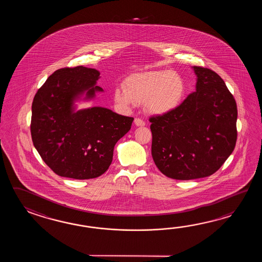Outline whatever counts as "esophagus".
<instances>
[{"label": "esophagus", "mask_w": 262, "mask_h": 262, "mask_svg": "<svg viewBox=\"0 0 262 262\" xmlns=\"http://www.w3.org/2000/svg\"><path fill=\"white\" fill-rule=\"evenodd\" d=\"M135 124L137 125V126H144L145 122L143 120H141V119H139V118H136L135 119Z\"/></svg>", "instance_id": "obj_1"}]
</instances>
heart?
Listing matches in <instances>:
<instances>
[{
	"mask_svg": "<svg viewBox=\"0 0 262 262\" xmlns=\"http://www.w3.org/2000/svg\"><path fill=\"white\" fill-rule=\"evenodd\" d=\"M185 94V82L178 73L159 70L137 73L124 80V87L113 92L115 102L123 106L145 103L154 114L172 112L181 104Z\"/></svg>",
	"mask_w": 262,
	"mask_h": 262,
	"instance_id": "heart-1",
	"label": "heart"
}]
</instances>
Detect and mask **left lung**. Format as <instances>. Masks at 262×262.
I'll return each mask as SVG.
<instances>
[{"mask_svg": "<svg viewBox=\"0 0 262 262\" xmlns=\"http://www.w3.org/2000/svg\"><path fill=\"white\" fill-rule=\"evenodd\" d=\"M196 91L172 112L149 119L151 156L164 175L175 180L216 172L237 141V105L217 73L194 67Z\"/></svg>", "mask_w": 262, "mask_h": 262, "instance_id": "left-lung-1", "label": "left lung"}]
</instances>
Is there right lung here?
<instances>
[{
	"instance_id": "1",
	"label": "right lung",
	"mask_w": 262,
	"mask_h": 262,
	"mask_svg": "<svg viewBox=\"0 0 262 262\" xmlns=\"http://www.w3.org/2000/svg\"><path fill=\"white\" fill-rule=\"evenodd\" d=\"M100 73L87 67L56 70L34 95L31 135L35 149L61 177L97 178L111 166L118 140L131 129L133 117L95 106L74 112L73 101L87 91L95 96Z\"/></svg>"
}]
</instances>
